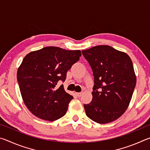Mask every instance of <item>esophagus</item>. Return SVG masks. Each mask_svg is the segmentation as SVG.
<instances>
[{"label":"esophagus","mask_w":150,"mask_h":150,"mask_svg":"<svg viewBox=\"0 0 150 150\" xmlns=\"http://www.w3.org/2000/svg\"><path fill=\"white\" fill-rule=\"evenodd\" d=\"M75 95L77 96V97H80L81 95H82V93H75Z\"/></svg>","instance_id":"esophagus-1"}]
</instances>
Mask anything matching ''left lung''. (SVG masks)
<instances>
[{"label": "left lung", "mask_w": 150, "mask_h": 150, "mask_svg": "<svg viewBox=\"0 0 150 150\" xmlns=\"http://www.w3.org/2000/svg\"><path fill=\"white\" fill-rule=\"evenodd\" d=\"M94 76L93 99L84 105L88 118L106 124L116 120L128 108L136 84L133 63L126 53L101 45L83 50Z\"/></svg>", "instance_id": "8db88e82"}]
</instances>
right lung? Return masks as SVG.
<instances>
[{"instance_id": "right-lung-1", "label": "right lung", "mask_w": 150, "mask_h": 150, "mask_svg": "<svg viewBox=\"0 0 150 150\" xmlns=\"http://www.w3.org/2000/svg\"><path fill=\"white\" fill-rule=\"evenodd\" d=\"M80 50L45 47L27 54L18 69L17 80L25 105L42 120L54 121L67 112L73 97L58 81L64 82L67 71L78 62Z\"/></svg>"}]
</instances>
